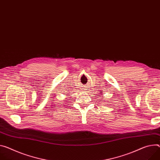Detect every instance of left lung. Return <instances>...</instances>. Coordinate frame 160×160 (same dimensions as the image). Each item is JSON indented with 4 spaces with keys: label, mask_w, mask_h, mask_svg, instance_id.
<instances>
[{
    "label": "left lung",
    "mask_w": 160,
    "mask_h": 160,
    "mask_svg": "<svg viewBox=\"0 0 160 160\" xmlns=\"http://www.w3.org/2000/svg\"><path fill=\"white\" fill-rule=\"evenodd\" d=\"M102 101H103V100H102Z\"/></svg>",
    "instance_id": "left-lung-1"
}]
</instances>
